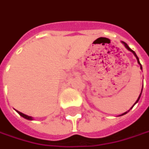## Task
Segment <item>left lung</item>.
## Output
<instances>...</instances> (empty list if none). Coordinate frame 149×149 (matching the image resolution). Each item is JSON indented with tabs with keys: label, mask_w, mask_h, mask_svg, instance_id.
I'll use <instances>...</instances> for the list:
<instances>
[{
	"label": "left lung",
	"mask_w": 149,
	"mask_h": 149,
	"mask_svg": "<svg viewBox=\"0 0 149 149\" xmlns=\"http://www.w3.org/2000/svg\"><path fill=\"white\" fill-rule=\"evenodd\" d=\"M122 43H123V44L124 45V46H125V47H126V48H127V49H128V50L130 51V52H132V53L134 54V57H135V58H136V59H137V62H138V64H139V65H141V69H142V67H141V63H140V61H139V58H138V57H137V55L135 54V52H134V51H133V50H132V49H130V46H129V45H127V44H126L125 42H123V41H122ZM141 91H142V90H141ZM141 94H140V96H139V97H138V99L136 100V102H135V104H136V103H138V101H139V99H140V97H141ZM134 105L132 106V108L134 107ZM132 108H131V109H132ZM129 111H130V110H129ZM129 111H127V112H124L123 114H122V115H120V116H123V115H125V114H127V113H128Z\"/></svg>",
	"instance_id": "left-lung-1"
}]
</instances>
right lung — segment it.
Segmentation results:
<instances>
[{
	"mask_svg": "<svg viewBox=\"0 0 149 149\" xmlns=\"http://www.w3.org/2000/svg\"><path fill=\"white\" fill-rule=\"evenodd\" d=\"M17 112H18V113L19 114V116H22V117H24L25 119H27V120H33L32 116H26V115H25V114H23V113H21V112H19V111H18V110H17Z\"/></svg>",
	"mask_w": 149,
	"mask_h": 149,
	"instance_id": "1",
	"label": "right lung"
}]
</instances>
